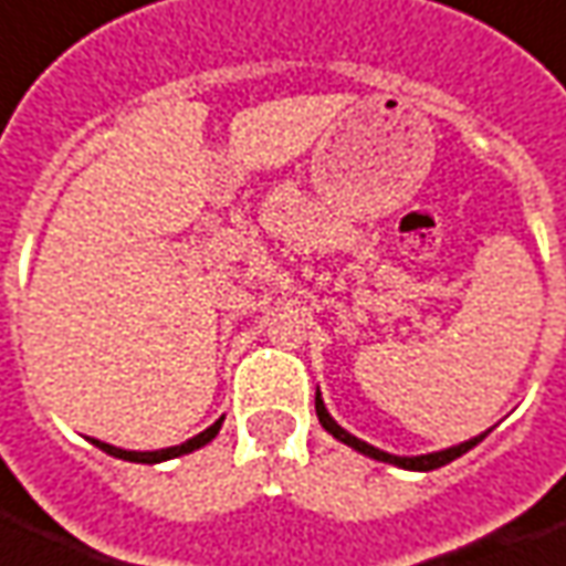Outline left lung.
<instances>
[{
	"mask_svg": "<svg viewBox=\"0 0 566 566\" xmlns=\"http://www.w3.org/2000/svg\"><path fill=\"white\" fill-rule=\"evenodd\" d=\"M315 413H318V422H322L327 432L334 434L337 441L343 444H349L352 450H358V453H365L370 460H379V462H389V465H398V469H410V472H432V469H441V465H448L453 462L457 457L462 453H469V450L475 448L478 441H484L488 432L475 434V438H469V441H462V444H453V448H444V450H434V453H420V457H395V453H386V450L374 448V444H367L361 438H355L352 432H346L343 426H339L331 413H327V407H324V398L322 392H315Z\"/></svg>",
	"mask_w": 566,
	"mask_h": 566,
	"instance_id": "left-lung-1",
	"label": "left lung"
}]
</instances>
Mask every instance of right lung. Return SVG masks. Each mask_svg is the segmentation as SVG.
Segmentation results:
<instances>
[{
	"instance_id": "obj_1",
	"label": "right lung",
	"mask_w": 566,
	"mask_h": 566,
	"mask_svg": "<svg viewBox=\"0 0 566 566\" xmlns=\"http://www.w3.org/2000/svg\"><path fill=\"white\" fill-rule=\"evenodd\" d=\"M220 426H223V417L214 422V426H208L205 432H199L196 438H189L184 444H177V448H165V450H122L113 448V444H106V441H97V438H91V444L94 448H101L109 457H118V460H128V462H165L174 460V457H184V453H192V450L205 448L208 441H214L217 432H220Z\"/></svg>"
}]
</instances>
